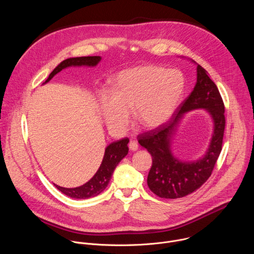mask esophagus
Wrapping results in <instances>:
<instances>
[{"instance_id": "esophagus-1", "label": "esophagus", "mask_w": 254, "mask_h": 254, "mask_svg": "<svg viewBox=\"0 0 254 254\" xmlns=\"http://www.w3.org/2000/svg\"><path fill=\"white\" fill-rule=\"evenodd\" d=\"M128 148H129L130 151H136L137 148H138V144L135 140H130L128 142Z\"/></svg>"}]
</instances>
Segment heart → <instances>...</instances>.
<instances>
[{
	"label": "heart",
	"mask_w": 254,
	"mask_h": 254,
	"mask_svg": "<svg viewBox=\"0 0 254 254\" xmlns=\"http://www.w3.org/2000/svg\"><path fill=\"white\" fill-rule=\"evenodd\" d=\"M184 78L178 70L141 65L118 73L111 82V95L101 96L106 125L118 130L134 122L143 128H156L177 110L184 92Z\"/></svg>",
	"instance_id": "heart-1"
}]
</instances>
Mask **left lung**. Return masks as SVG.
<instances>
[{
  "instance_id": "1",
  "label": "left lung",
  "mask_w": 254,
  "mask_h": 254,
  "mask_svg": "<svg viewBox=\"0 0 254 254\" xmlns=\"http://www.w3.org/2000/svg\"><path fill=\"white\" fill-rule=\"evenodd\" d=\"M204 108L214 122V132L206 155L196 162H180L171 155L170 140L180 118L187 111ZM224 102L207 71L197 65V82L190 95L177 108L175 116L161 127L143 132L138 137L141 147L151 154L153 165L148 175V186L165 199L185 197L199 189L212 174L222 150L225 129Z\"/></svg>"
}]
</instances>
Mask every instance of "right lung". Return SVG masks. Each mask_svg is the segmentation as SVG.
<instances>
[{"mask_svg": "<svg viewBox=\"0 0 254 254\" xmlns=\"http://www.w3.org/2000/svg\"><path fill=\"white\" fill-rule=\"evenodd\" d=\"M99 56H84V57H75L68 58L62 61L52 72L45 83L48 82L55 74L60 72L62 69L69 66H95L100 61ZM129 139L124 137L120 140L112 142L107 146L104 152V157L102 163L95 173V175L88 181L87 183L80 187L76 188H63L55 185V187L61 191L66 196L73 199H88L100 194L110 183L113 173L118 166V164L127 155L128 153V143Z\"/></svg>", "mask_w": 254, "mask_h": 254, "instance_id": "obj_1", "label": "right lung"}]
</instances>
